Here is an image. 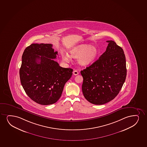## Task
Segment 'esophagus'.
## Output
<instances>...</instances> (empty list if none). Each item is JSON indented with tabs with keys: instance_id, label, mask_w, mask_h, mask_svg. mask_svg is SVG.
Listing matches in <instances>:
<instances>
[{
	"instance_id": "esophagus-1",
	"label": "esophagus",
	"mask_w": 147,
	"mask_h": 147,
	"mask_svg": "<svg viewBox=\"0 0 147 147\" xmlns=\"http://www.w3.org/2000/svg\"><path fill=\"white\" fill-rule=\"evenodd\" d=\"M73 74L75 75V76H76V75L78 74V71H76V70H74V71H73Z\"/></svg>"
}]
</instances>
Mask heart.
<instances>
[{"label": "heart", "mask_w": 147, "mask_h": 147, "mask_svg": "<svg viewBox=\"0 0 147 147\" xmlns=\"http://www.w3.org/2000/svg\"><path fill=\"white\" fill-rule=\"evenodd\" d=\"M71 57L78 58V63L80 65L86 66L93 62L97 55V50L94 47L88 44H83L75 47L69 51ZM63 61H69L70 57L66 54H62Z\"/></svg>", "instance_id": "1"}]
</instances>
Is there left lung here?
<instances>
[{"label": "left lung", "instance_id": "1", "mask_svg": "<svg viewBox=\"0 0 147 147\" xmlns=\"http://www.w3.org/2000/svg\"><path fill=\"white\" fill-rule=\"evenodd\" d=\"M106 50L92 65L81 71L82 91L86 99L95 105L113 100L120 91L127 75L122 48L113 41H106Z\"/></svg>", "mask_w": 147, "mask_h": 147}]
</instances>
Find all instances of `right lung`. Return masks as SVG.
I'll return each instance as SVG.
<instances>
[{"instance_id": "right-lung-1", "label": "right lung", "mask_w": 147, "mask_h": 147, "mask_svg": "<svg viewBox=\"0 0 147 147\" xmlns=\"http://www.w3.org/2000/svg\"><path fill=\"white\" fill-rule=\"evenodd\" d=\"M51 44H32L22 57L19 71L21 84L28 96L41 105L56 103L63 87L73 74V69L60 67Z\"/></svg>"}]
</instances>
